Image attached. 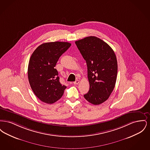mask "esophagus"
<instances>
[{"mask_svg":"<svg viewBox=\"0 0 150 150\" xmlns=\"http://www.w3.org/2000/svg\"><path fill=\"white\" fill-rule=\"evenodd\" d=\"M79 83H80V80H76L75 81H74V84H75V85H76V84H78Z\"/></svg>","mask_w":150,"mask_h":150,"instance_id":"34e87169","label":"esophagus"}]
</instances>
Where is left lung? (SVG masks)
I'll return each instance as SVG.
<instances>
[{
  "instance_id": "1",
  "label": "left lung",
  "mask_w": 150,
  "mask_h": 150,
  "mask_svg": "<svg viewBox=\"0 0 150 150\" xmlns=\"http://www.w3.org/2000/svg\"><path fill=\"white\" fill-rule=\"evenodd\" d=\"M86 60L89 90L84 95L94 105L102 103L114 89L117 74V63L113 50L96 36H88L75 42Z\"/></svg>"
}]
</instances>
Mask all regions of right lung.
<instances>
[{"mask_svg":"<svg viewBox=\"0 0 150 150\" xmlns=\"http://www.w3.org/2000/svg\"><path fill=\"white\" fill-rule=\"evenodd\" d=\"M71 44L54 42L43 43L33 53L29 60L28 79L36 96L43 102L52 104L59 100L66 86L59 82L55 66L60 56Z\"/></svg>","mask_w":150,"mask_h":150,"instance_id":"obj_1","label":"right lung"}]
</instances>
